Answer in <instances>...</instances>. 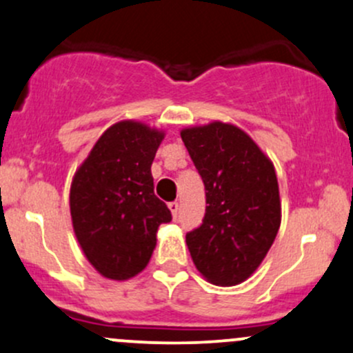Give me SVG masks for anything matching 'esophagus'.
Returning <instances> with one entry per match:
<instances>
[{"instance_id":"obj_1","label":"esophagus","mask_w":353,"mask_h":353,"mask_svg":"<svg viewBox=\"0 0 353 353\" xmlns=\"http://www.w3.org/2000/svg\"><path fill=\"white\" fill-rule=\"evenodd\" d=\"M168 208H170V210H172L173 219H176L178 217V212H180V203H178V202L168 203Z\"/></svg>"}]
</instances>
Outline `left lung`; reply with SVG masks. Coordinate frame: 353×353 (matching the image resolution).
I'll return each instance as SVG.
<instances>
[{
	"instance_id": "left-lung-1",
	"label": "left lung",
	"mask_w": 353,
	"mask_h": 353,
	"mask_svg": "<svg viewBox=\"0 0 353 353\" xmlns=\"http://www.w3.org/2000/svg\"><path fill=\"white\" fill-rule=\"evenodd\" d=\"M205 185V215L187 234L196 269L214 284L234 286L263 263L281 223L272 163L232 124L181 131Z\"/></svg>"
}]
</instances>
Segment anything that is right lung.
Here are the masks:
<instances>
[{
  "label": "right lung",
  "mask_w": 353,
  "mask_h": 353,
  "mask_svg": "<svg viewBox=\"0 0 353 353\" xmlns=\"http://www.w3.org/2000/svg\"><path fill=\"white\" fill-rule=\"evenodd\" d=\"M163 132L123 121L109 128L75 173L70 214L89 263L109 279H128L150 263L157 230L172 212L154 195L151 163Z\"/></svg>",
  "instance_id": "1"
}]
</instances>
